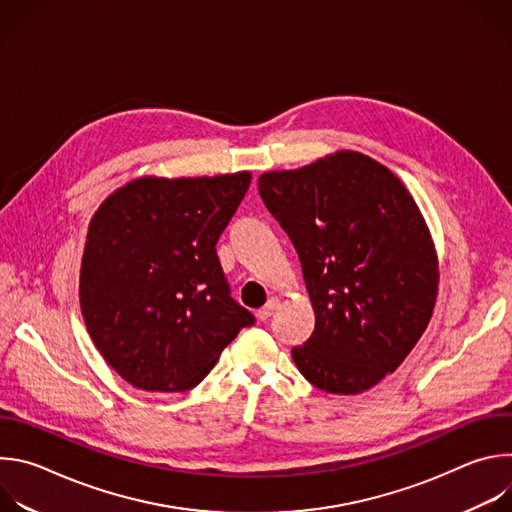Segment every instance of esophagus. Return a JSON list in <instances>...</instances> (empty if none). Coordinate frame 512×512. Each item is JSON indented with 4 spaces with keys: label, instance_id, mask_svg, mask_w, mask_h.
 I'll return each instance as SVG.
<instances>
[{
    "label": "esophagus",
    "instance_id": "1",
    "mask_svg": "<svg viewBox=\"0 0 512 512\" xmlns=\"http://www.w3.org/2000/svg\"><path fill=\"white\" fill-rule=\"evenodd\" d=\"M279 308V300L277 298H271V300H267V304L257 312V316H259V320H269L271 318V314L275 312Z\"/></svg>",
    "mask_w": 512,
    "mask_h": 512
}]
</instances>
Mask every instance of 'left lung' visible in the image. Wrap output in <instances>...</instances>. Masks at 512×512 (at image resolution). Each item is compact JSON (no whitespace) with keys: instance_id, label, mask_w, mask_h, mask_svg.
I'll return each mask as SVG.
<instances>
[{"instance_id":"left-lung-1","label":"left lung","mask_w":512,"mask_h":512,"mask_svg":"<svg viewBox=\"0 0 512 512\" xmlns=\"http://www.w3.org/2000/svg\"><path fill=\"white\" fill-rule=\"evenodd\" d=\"M259 194L298 251L316 316L291 348L296 367L326 393L369 391L433 314L440 261L419 206L387 166L352 150L265 172Z\"/></svg>"}]
</instances>
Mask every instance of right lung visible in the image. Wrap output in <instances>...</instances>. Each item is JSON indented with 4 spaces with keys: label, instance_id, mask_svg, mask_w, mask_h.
<instances>
[{
    "label": "right lung",
    "instance_id": "right-lung-1",
    "mask_svg": "<svg viewBox=\"0 0 512 512\" xmlns=\"http://www.w3.org/2000/svg\"><path fill=\"white\" fill-rule=\"evenodd\" d=\"M251 172L141 176L93 214L79 277L87 332L109 367L152 393L196 387L253 314L229 296L216 243Z\"/></svg>",
    "mask_w": 512,
    "mask_h": 512
}]
</instances>
